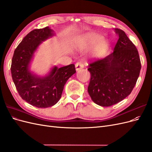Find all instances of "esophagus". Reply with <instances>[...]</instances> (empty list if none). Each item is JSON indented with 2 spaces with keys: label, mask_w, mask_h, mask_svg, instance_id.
Instances as JSON below:
<instances>
[{
  "label": "esophagus",
  "mask_w": 152,
  "mask_h": 152,
  "mask_svg": "<svg viewBox=\"0 0 152 152\" xmlns=\"http://www.w3.org/2000/svg\"><path fill=\"white\" fill-rule=\"evenodd\" d=\"M83 68H84V65H83V63H82V62L79 61L75 64V68L77 70H80V69Z\"/></svg>",
  "instance_id": "obj_1"
}]
</instances>
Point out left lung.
Listing matches in <instances>:
<instances>
[{
    "mask_svg": "<svg viewBox=\"0 0 152 152\" xmlns=\"http://www.w3.org/2000/svg\"><path fill=\"white\" fill-rule=\"evenodd\" d=\"M118 39L113 52L92 61L87 70L91 79L87 91L93 102L110 107L121 102L134 88L141 68L138 51L123 30L115 28Z\"/></svg>",
    "mask_w": 152,
    "mask_h": 152,
    "instance_id": "left-lung-1",
    "label": "left lung"
}]
</instances>
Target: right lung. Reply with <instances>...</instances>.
<instances>
[{"label": "right lung", "instance_id": "1", "mask_svg": "<svg viewBox=\"0 0 152 152\" xmlns=\"http://www.w3.org/2000/svg\"><path fill=\"white\" fill-rule=\"evenodd\" d=\"M48 26L35 29L27 34L16 48L12 59V80L21 98L37 108H48L58 103L64 86L76 72L73 64L58 68L54 66L49 75L36 77L28 71V66L36 49L42 41L53 35Z\"/></svg>", "mask_w": 152, "mask_h": 152}]
</instances>
